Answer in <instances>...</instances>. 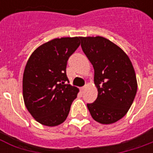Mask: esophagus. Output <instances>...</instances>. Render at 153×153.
Segmentation results:
<instances>
[{"label": "esophagus", "mask_w": 153, "mask_h": 153, "mask_svg": "<svg viewBox=\"0 0 153 153\" xmlns=\"http://www.w3.org/2000/svg\"><path fill=\"white\" fill-rule=\"evenodd\" d=\"M84 90H85V87H82V88H80V91H81V93H83V92H84Z\"/></svg>", "instance_id": "1"}]
</instances>
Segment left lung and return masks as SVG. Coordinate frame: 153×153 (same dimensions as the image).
I'll use <instances>...</instances> for the list:
<instances>
[{
	"instance_id": "left-lung-1",
	"label": "left lung",
	"mask_w": 153,
	"mask_h": 153,
	"mask_svg": "<svg viewBox=\"0 0 153 153\" xmlns=\"http://www.w3.org/2000/svg\"><path fill=\"white\" fill-rule=\"evenodd\" d=\"M81 47L94 69L97 97L87 104L94 120L110 125L128 112L137 93L138 83L131 60L121 48L108 39L81 37Z\"/></svg>"
}]
</instances>
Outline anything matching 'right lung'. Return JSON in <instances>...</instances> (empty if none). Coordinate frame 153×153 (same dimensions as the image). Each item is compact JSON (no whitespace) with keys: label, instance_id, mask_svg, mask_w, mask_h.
I'll return each mask as SVG.
<instances>
[{"label":"right lung","instance_id":"right-lung-1","mask_svg":"<svg viewBox=\"0 0 153 153\" xmlns=\"http://www.w3.org/2000/svg\"><path fill=\"white\" fill-rule=\"evenodd\" d=\"M80 45V37L55 38L32 53L23 75V97L33 118L46 126L62 124L79 88L65 82L69 57Z\"/></svg>","mask_w":153,"mask_h":153}]
</instances>
